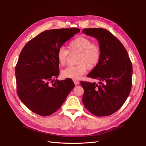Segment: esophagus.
<instances>
[{
    "label": "esophagus",
    "mask_w": 146,
    "mask_h": 146,
    "mask_svg": "<svg viewBox=\"0 0 146 146\" xmlns=\"http://www.w3.org/2000/svg\"><path fill=\"white\" fill-rule=\"evenodd\" d=\"M73 82H74V84H75V85H76V86L78 85L79 84V80H73Z\"/></svg>",
    "instance_id": "1"
}]
</instances>
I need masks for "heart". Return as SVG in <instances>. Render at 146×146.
Masks as SVG:
<instances>
[{
  "instance_id": "heart-1",
  "label": "heart",
  "mask_w": 146,
  "mask_h": 146,
  "mask_svg": "<svg viewBox=\"0 0 146 146\" xmlns=\"http://www.w3.org/2000/svg\"><path fill=\"white\" fill-rule=\"evenodd\" d=\"M77 54L76 63L63 69L61 74L62 77L67 79H78L85 74L88 69L94 68L99 63L101 57V50L99 45L93 42L89 38L80 36L71 41L68 46V50L60 47L57 53L58 63L64 66L70 56Z\"/></svg>"
}]
</instances>
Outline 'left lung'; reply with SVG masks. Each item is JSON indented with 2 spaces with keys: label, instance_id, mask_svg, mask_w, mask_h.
Here are the masks:
<instances>
[{
  "label": "left lung",
  "instance_id": "left-lung-1",
  "mask_svg": "<svg viewBox=\"0 0 146 146\" xmlns=\"http://www.w3.org/2000/svg\"><path fill=\"white\" fill-rule=\"evenodd\" d=\"M83 34L96 38L101 50L98 64L87 76L99 83L81 81L85 108L98 117L117 112L123 105L132 86L133 66L128 52L119 40L108 30L85 28Z\"/></svg>",
  "mask_w": 146,
  "mask_h": 146
}]
</instances>
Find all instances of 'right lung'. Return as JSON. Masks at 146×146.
Masks as SVG:
<instances>
[{"label":"right lung","mask_w":146,"mask_h":146,"mask_svg":"<svg viewBox=\"0 0 146 146\" xmlns=\"http://www.w3.org/2000/svg\"><path fill=\"white\" fill-rule=\"evenodd\" d=\"M77 28L46 30L28 41L15 67L17 94L33 112L48 116L63 105L74 84L71 79L53 82L59 74L58 49L74 34Z\"/></svg>","instance_id":"add662e5"}]
</instances>
